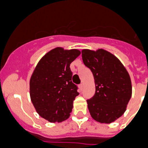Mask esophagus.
I'll return each instance as SVG.
<instances>
[{"mask_svg": "<svg viewBox=\"0 0 148 148\" xmlns=\"http://www.w3.org/2000/svg\"><path fill=\"white\" fill-rule=\"evenodd\" d=\"M79 89H80V90H82V88H83V84H80V85H79Z\"/></svg>", "mask_w": 148, "mask_h": 148, "instance_id": "1", "label": "esophagus"}]
</instances>
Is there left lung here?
<instances>
[{
	"instance_id": "left-lung-1",
	"label": "left lung",
	"mask_w": 148,
	"mask_h": 148,
	"mask_svg": "<svg viewBox=\"0 0 148 148\" xmlns=\"http://www.w3.org/2000/svg\"><path fill=\"white\" fill-rule=\"evenodd\" d=\"M82 57L95 79V93L87 100L91 117L101 123L114 122L124 113L132 97L129 73L119 59L105 50H82Z\"/></svg>"
}]
</instances>
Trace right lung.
Here are the masks:
<instances>
[{
	"mask_svg": "<svg viewBox=\"0 0 148 148\" xmlns=\"http://www.w3.org/2000/svg\"><path fill=\"white\" fill-rule=\"evenodd\" d=\"M79 55L76 49L56 47L40 60L32 75L31 101L39 115L51 123H60L70 115L79 93L69 66Z\"/></svg>",
	"mask_w": 148,
	"mask_h": 148,
	"instance_id": "1",
	"label": "right lung"
}]
</instances>
